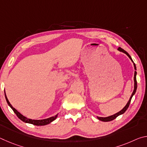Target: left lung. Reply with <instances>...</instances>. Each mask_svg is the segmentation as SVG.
Segmentation results:
<instances>
[{"instance_id":"obj_1","label":"left lung","mask_w":147,"mask_h":147,"mask_svg":"<svg viewBox=\"0 0 147 147\" xmlns=\"http://www.w3.org/2000/svg\"><path fill=\"white\" fill-rule=\"evenodd\" d=\"M118 50H119V51L123 52V53H125V54H126V55H127V56L129 57V58H130V59H131V60L133 61L132 59H131V56H130V55H129V54L127 53V52L124 51V50H123V49H121V47H119V48H118ZM133 63H134V61H133ZM134 69H135V70H136V65H135V63H134ZM136 74H137V72H136V71H135V73H134V91H133V93H132V94H131V96H130V100H128V103L126 104V105L125 106H124V108L123 109H122V110H121L120 111H119V112L117 113H115V114H114V115H111V116L107 117H97V118H98V119H99V120H100V121H104V122H108V121H113V119H115V118L117 117H118L119 115H121V114H123L124 112H125V111H126V109H128V108L129 107V105H130V102H131V98H132V96H134V94L136 93V89H137Z\"/></svg>"}]
</instances>
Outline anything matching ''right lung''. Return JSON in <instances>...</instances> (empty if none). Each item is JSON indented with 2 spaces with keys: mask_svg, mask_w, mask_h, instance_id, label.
<instances>
[{
  "mask_svg": "<svg viewBox=\"0 0 147 147\" xmlns=\"http://www.w3.org/2000/svg\"><path fill=\"white\" fill-rule=\"evenodd\" d=\"M5 97H6V100L7 103H8V104L9 106V107H10V108L12 109H13L14 113L16 114V115L18 117L19 119H21L22 121L24 122V123L32 124H34V125H36V126H44V125H46V124H48L49 123H51V122H53V121L55 120V119L57 117V116H58V114H57V115H55V116L51 117L48 118V119H42V120H32V119H28V118H26V117H24L23 115H21V114L20 113L19 111L17 110V109H15L11 105L10 103H9V102L8 100V98H7L6 93H5Z\"/></svg>",
  "mask_w": 147,
  "mask_h": 147,
  "instance_id": "1",
  "label": "right lung"
}]
</instances>
